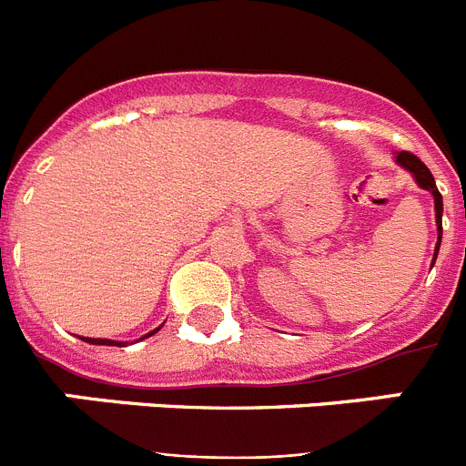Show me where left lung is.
<instances>
[{"label":"left lung","instance_id":"1","mask_svg":"<svg viewBox=\"0 0 466 466\" xmlns=\"http://www.w3.org/2000/svg\"><path fill=\"white\" fill-rule=\"evenodd\" d=\"M397 163L399 166H403L409 172H413L415 182L420 184V187L425 188V191H431V196H434V209H436V224H439V242H436V252H434V261H436V254H439V245H441V217H443V200H441V193H439V188H436V182L434 177H431L430 167L422 163V160L418 158L415 154H410V151H399L397 154Z\"/></svg>","mask_w":466,"mask_h":466}]
</instances>
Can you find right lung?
Segmentation results:
<instances>
[{
  "instance_id": "add662e5",
  "label": "right lung",
  "mask_w": 466,
  "mask_h": 466,
  "mask_svg": "<svg viewBox=\"0 0 466 466\" xmlns=\"http://www.w3.org/2000/svg\"><path fill=\"white\" fill-rule=\"evenodd\" d=\"M156 331H158V329H156ZM156 331H151V333H156ZM151 333H147V336H151ZM86 343H90V345H121L118 340H106V339H88Z\"/></svg>"
}]
</instances>
